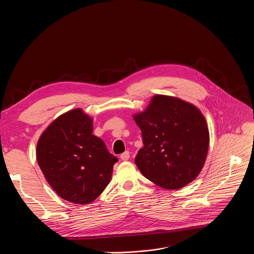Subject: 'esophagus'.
Here are the masks:
<instances>
[{
  "label": "esophagus",
  "instance_id": "1",
  "mask_svg": "<svg viewBox=\"0 0 254 254\" xmlns=\"http://www.w3.org/2000/svg\"><path fill=\"white\" fill-rule=\"evenodd\" d=\"M121 159H122L123 161H127V160L129 159V153H128L127 151H126L125 153H123V154L121 155Z\"/></svg>",
  "mask_w": 254,
  "mask_h": 254
}]
</instances>
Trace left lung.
I'll use <instances>...</instances> for the list:
<instances>
[{"instance_id":"8db88e82","label":"left lung","mask_w":254,"mask_h":254,"mask_svg":"<svg viewBox=\"0 0 254 254\" xmlns=\"http://www.w3.org/2000/svg\"><path fill=\"white\" fill-rule=\"evenodd\" d=\"M132 118L143 143L134 162L144 177L169 190L183 188L198 177L210 138L206 120L197 106L157 94L146 110Z\"/></svg>"}]
</instances>
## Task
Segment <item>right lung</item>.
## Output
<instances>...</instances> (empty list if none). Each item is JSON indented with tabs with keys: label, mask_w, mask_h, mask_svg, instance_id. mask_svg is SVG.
<instances>
[{
	"label": "right lung",
	"mask_w": 254,
	"mask_h": 254,
	"mask_svg": "<svg viewBox=\"0 0 254 254\" xmlns=\"http://www.w3.org/2000/svg\"><path fill=\"white\" fill-rule=\"evenodd\" d=\"M92 119L81 108L54 120L37 142L36 158L52 189L75 204L93 202L110 184L118 158L92 134Z\"/></svg>",
	"instance_id": "1"
}]
</instances>
